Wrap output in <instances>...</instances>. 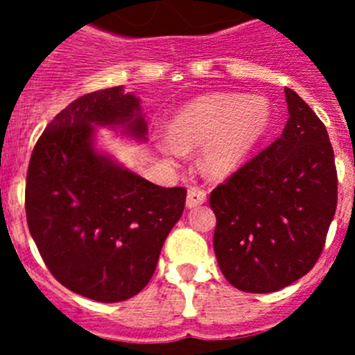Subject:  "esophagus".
Returning <instances> with one entry per match:
<instances>
[{"label": "esophagus", "instance_id": "34e87169", "mask_svg": "<svg viewBox=\"0 0 355 355\" xmlns=\"http://www.w3.org/2000/svg\"><path fill=\"white\" fill-rule=\"evenodd\" d=\"M206 202V192L199 187H191L187 191V207H198Z\"/></svg>", "mask_w": 355, "mask_h": 355}]
</instances>
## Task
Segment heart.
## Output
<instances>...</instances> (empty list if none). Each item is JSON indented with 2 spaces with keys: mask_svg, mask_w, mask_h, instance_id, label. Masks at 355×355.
Returning <instances> with one entry per match:
<instances>
[{
  "mask_svg": "<svg viewBox=\"0 0 355 355\" xmlns=\"http://www.w3.org/2000/svg\"><path fill=\"white\" fill-rule=\"evenodd\" d=\"M271 106L259 96L223 92L192 99L171 120L170 134L157 139L163 155L178 157L202 148L200 166L213 177L235 173L266 137Z\"/></svg>",
  "mask_w": 355,
  "mask_h": 355,
  "instance_id": "obj_1",
  "label": "heart"
}]
</instances>
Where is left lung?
Returning <instances> with one entry per match:
<instances>
[{
    "label": "left lung",
    "instance_id": "left-lung-1",
    "mask_svg": "<svg viewBox=\"0 0 355 355\" xmlns=\"http://www.w3.org/2000/svg\"><path fill=\"white\" fill-rule=\"evenodd\" d=\"M285 99L288 120L280 137L209 198L218 266L242 292H277L309 273L335 216L327 127L292 89H285Z\"/></svg>",
    "mask_w": 355,
    "mask_h": 355
}]
</instances>
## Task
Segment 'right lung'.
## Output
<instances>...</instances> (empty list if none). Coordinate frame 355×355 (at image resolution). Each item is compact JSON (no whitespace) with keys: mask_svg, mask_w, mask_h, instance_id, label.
I'll return each instance as SVG.
<instances>
[{"mask_svg":"<svg viewBox=\"0 0 355 355\" xmlns=\"http://www.w3.org/2000/svg\"><path fill=\"white\" fill-rule=\"evenodd\" d=\"M98 128L148 141L141 99L123 85L75 99L39 137L27 171L28 230L53 277L98 302H120L151 280L187 191L164 189L96 144Z\"/></svg>","mask_w":355,"mask_h":355,"instance_id":"add662e5","label":"right lung"}]
</instances>
